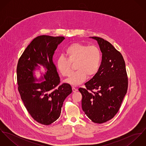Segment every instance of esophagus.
I'll list each match as a JSON object with an SVG mask.
<instances>
[{
    "label": "esophagus",
    "mask_w": 146,
    "mask_h": 146,
    "mask_svg": "<svg viewBox=\"0 0 146 146\" xmlns=\"http://www.w3.org/2000/svg\"><path fill=\"white\" fill-rule=\"evenodd\" d=\"M72 92H74V93L78 91V89H77L76 88H75V87H72Z\"/></svg>",
    "instance_id": "1"
}]
</instances>
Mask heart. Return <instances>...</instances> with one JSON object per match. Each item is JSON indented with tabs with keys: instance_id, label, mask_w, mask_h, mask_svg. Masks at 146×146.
<instances>
[{
	"instance_id": "obj_1",
	"label": "heart",
	"mask_w": 146,
	"mask_h": 146,
	"mask_svg": "<svg viewBox=\"0 0 146 146\" xmlns=\"http://www.w3.org/2000/svg\"><path fill=\"white\" fill-rule=\"evenodd\" d=\"M66 58L60 57L57 61L58 71L63 76H68L71 72V65L75 63L76 72L65 80L67 83L78 85L98 72L101 62V53L96 46H87L81 43H74L66 50Z\"/></svg>"
}]
</instances>
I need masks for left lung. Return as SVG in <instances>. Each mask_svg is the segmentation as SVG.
Here are the masks:
<instances>
[{"label":"left lung","mask_w":146,"mask_h":146,"mask_svg":"<svg viewBox=\"0 0 146 146\" xmlns=\"http://www.w3.org/2000/svg\"><path fill=\"white\" fill-rule=\"evenodd\" d=\"M102 52V62L98 72L80 88L82 109L94 123L102 124L111 119L120 109L126 94L128 80L123 56L104 39L93 36Z\"/></svg>","instance_id":"8db88e82"}]
</instances>
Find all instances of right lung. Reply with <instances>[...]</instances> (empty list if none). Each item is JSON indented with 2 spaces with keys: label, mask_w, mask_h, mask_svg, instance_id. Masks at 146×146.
I'll list each match as a JSON object with an SVG mask.
<instances>
[{
  "label": "right lung",
  "mask_w": 146,
  "mask_h": 146,
  "mask_svg": "<svg viewBox=\"0 0 146 146\" xmlns=\"http://www.w3.org/2000/svg\"><path fill=\"white\" fill-rule=\"evenodd\" d=\"M63 36H39L30 42L23 52L17 67L18 90L24 105L31 117L42 124L48 125L60 116L63 103L71 93L68 84L59 85L60 79L53 62L57 46ZM39 64L46 72L37 80L34 71ZM45 80L41 83L36 81Z\"/></svg>",
  "instance_id": "right-lung-1"
}]
</instances>
